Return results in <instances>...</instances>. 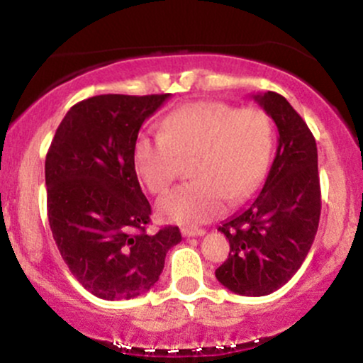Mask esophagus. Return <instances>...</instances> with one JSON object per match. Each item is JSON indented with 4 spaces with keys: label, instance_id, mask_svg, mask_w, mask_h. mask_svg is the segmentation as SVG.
Wrapping results in <instances>:
<instances>
[{
    "label": "esophagus",
    "instance_id": "obj_1",
    "mask_svg": "<svg viewBox=\"0 0 363 363\" xmlns=\"http://www.w3.org/2000/svg\"><path fill=\"white\" fill-rule=\"evenodd\" d=\"M181 232H182V235H184V237H201V235H205V230H203V228L182 227Z\"/></svg>",
    "mask_w": 363,
    "mask_h": 363
}]
</instances>
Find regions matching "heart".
<instances>
[{"mask_svg": "<svg viewBox=\"0 0 363 363\" xmlns=\"http://www.w3.org/2000/svg\"><path fill=\"white\" fill-rule=\"evenodd\" d=\"M164 131L141 133L133 158L141 181L162 194L176 181L181 158L194 157V181L158 203L164 218L182 225L205 223L223 213L228 199L251 196L268 172L273 124L257 107L235 109L220 101L186 104L162 123Z\"/></svg>", "mask_w": 363, "mask_h": 363, "instance_id": "1", "label": "heart"}]
</instances>
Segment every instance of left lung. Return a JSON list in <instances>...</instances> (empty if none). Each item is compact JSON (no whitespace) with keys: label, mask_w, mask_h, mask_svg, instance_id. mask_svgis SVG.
Segmentation results:
<instances>
[{"label":"left lung","mask_w":363,"mask_h":363,"mask_svg":"<svg viewBox=\"0 0 363 363\" xmlns=\"http://www.w3.org/2000/svg\"><path fill=\"white\" fill-rule=\"evenodd\" d=\"M252 99L277 124L278 147L261 193L218 227L230 252L215 277L234 294L262 297L285 285L311 251L320 186L318 147L306 121L277 91Z\"/></svg>","instance_id":"left-lung-1"}]
</instances>
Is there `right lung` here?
<instances>
[{
    "label": "right lung",
    "mask_w": 363,
    "mask_h": 363,
    "mask_svg": "<svg viewBox=\"0 0 363 363\" xmlns=\"http://www.w3.org/2000/svg\"><path fill=\"white\" fill-rule=\"evenodd\" d=\"M169 97L107 94L78 102L45 157L54 240L83 289L104 301L147 294L182 239L177 227L147 234L152 206L133 158L141 124Z\"/></svg>",
    "instance_id": "obj_1"
}]
</instances>
